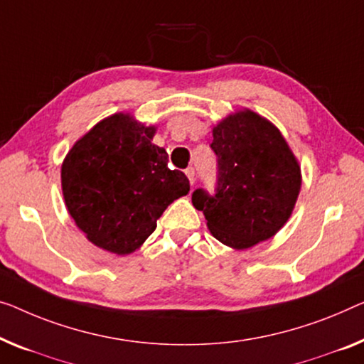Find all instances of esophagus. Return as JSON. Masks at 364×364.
I'll return each mask as SVG.
<instances>
[{"instance_id":"1","label":"esophagus","mask_w":364,"mask_h":364,"mask_svg":"<svg viewBox=\"0 0 364 364\" xmlns=\"http://www.w3.org/2000/svg\"><path fill=\"white\" fill-rule=\"evenodd\" d=\"M186 176H188V180H189V183H191V186L194 183H196V173H194V168L193 166H189V168H186Z\"/></svg>"}]
</instances>
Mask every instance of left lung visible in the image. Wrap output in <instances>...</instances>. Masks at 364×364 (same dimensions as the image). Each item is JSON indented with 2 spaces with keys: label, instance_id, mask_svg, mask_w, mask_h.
Here are the masks:
<instances>
[{
  "label": "left lung",
  "instance_id": "8db88e82",
  "mask_svg": "<svg viewBox=\"0 0 364 364\" xmlns=\"http://www.w3.org/2000/svg\"><path fill=\"white\" fill-rule=\"evenodd\" d=\"M215 194L193 193V205L227 247L243 250L268 240L292 214L301 191V166L268 119L237 111L213 129Z\"/></svg>",
  "mask_w": 364,
  "mask_h": 364
}]
</instances>
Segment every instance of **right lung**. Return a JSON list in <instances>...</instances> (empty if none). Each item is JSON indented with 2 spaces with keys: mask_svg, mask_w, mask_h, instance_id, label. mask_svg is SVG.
Here are the masks:
<instances>
[{
  "mask_svg": "<svg viewBox=\"0 0 364 364\" xmlns=\"http://www.w3.org/2000/svg\"><path fill=\"white\" fill-rule=\"evenodd\" d=\"M155 130L130 114H112L65 156V205L78 229L102 250L135 252L168 205L189 193L186 175L171 170L166 150L151 144Z\"/></svg>",
  "mask_w": 364,
  "mask_h": 364,
  "instance_id": "obj_1",
  "label": "right lung"
}]
</instances>
